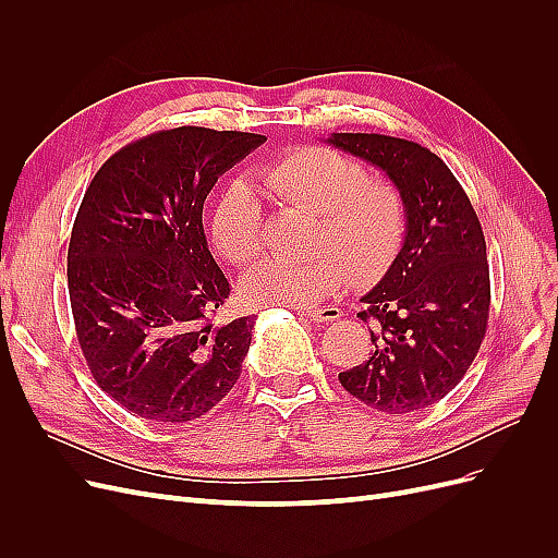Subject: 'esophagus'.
Listing matches in <instances>:
<instances>
[{"label":"esophagus","instance_id":"34e87169","mask_svg":"<svg viewBox=\"0 0 558 558\" xmlns=\"http://www.w3.org/2000/svg\"><path fill=\"white\" fill-rule=\"evenodd\" d=\"M305 318L314 320V324H330V320H337L342 316V312L337 307H324V310H302L300 312Z\"/></svg>","mask_w":558,"mask_h":558}]
</instances>
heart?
<instances>
[{
    "label": "heart",
    "mask_w": 558,
    "mask_h": 558,
    "mask_svg": "<svg viewBox=\"0 0 558 558\" xmlns=\"http://www.w3.org/2000/svg\"><path fill=\"white\" fill-rule=\"evenodd\" d=\"M263 189L318 214L314 258H265L242 279L256 305L312 307L347 279L375 281L393 265L408 232V207L391 181L369 179L365 165L326 146L291 148L256 172ZM211 238L232 265H246L263 246V205L244 179L230 181L211 209Z\"/></svg>",
    "instance_id": "heart-1"
}]
</instances>
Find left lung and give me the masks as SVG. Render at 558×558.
Segmentation results:
<instances>
[{
	"instance_id": "obj_1",
	"label": "left lung",
	"mask_w": 558,
	"mask_h": 558,
	"mask_svg": "<svg viewBox=\"0 0 558 558\" xmlns=\"http://www.w3.org/2000/svg\"><path fill=\"white\" fill-rule=\"evenodd\" d=\"M328 144L379 167L408 207L398 258L361 298L375 349L340 384L386 414L430 408L463 379L486 332L492 283L480 218L421 144L365 132H332Z\"/></svg>"
}]
</instances>
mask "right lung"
I'll return each instance as SVG.
<instances>
[{
	"instance_id": "1",
	"label": "right lung",
	"mask_w": 558,
	"mask_h": 558,
	"mask_svg": "<svg viewBox=\"0 0 558 558\" xmlns=\"http://www.w3.org/2000/svg\"><path fill=\"white\" fill-rule=\"evenodd\" d=\"M263 142L160 130L113 154L83 195L66 251L76 337L97 386L134 416L195 421L240 379L253 318L211 320L230 283L202 207L218 177Z\"/></svg>"
}]
</instances>
